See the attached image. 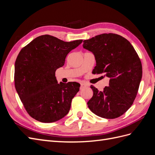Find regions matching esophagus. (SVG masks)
Segmentation results:
<instances>
[{"mask_svg": "<svg viewBox=\"0 0 155 155\" xmlns=\"http://www.w3.org/2000/svg\"><path fill=\"white\" fill-rule=\"evenodd\" d=\"M87 84L84 83H81V87H80V89H83L84 88H85L87 87Z\"/></svg>", "mask_w": 155, "mask_h": 155, "instance_id": "obj_1", "label": "esophagus"}]
</instances>
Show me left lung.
I'll use <instances>...</instances> for the list:
<instances>
[{"label":"left lung","instance_id":"left-lung-1","mask_svg":"<svg viewBox=\"0 0 155 155\" xmlns=\"http://www.w3.org/2000/svg\"><path fill=\"white\" fill-rule=\"evenodd\" d=\"M83 46L95 56L94 74L105 73L109 85L99 91L93 85L87 102L96 115L107 119L121 116L133 105L142 76L139 56L130 42L115 34H103L83 41Z\"/></svg>","mask_w":155,"mask_h":155}]
</instances>
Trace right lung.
Returning <instances> with one entry per match:
<instances>
[{
    "mask_svg": "<svg viewBox=\"0 0 155 155\" xmlns=\"http://www.w3.org/2000/svg\"><path fill=\"white\" fill-rule=\"evenodd\" d=\"M82 42H64L43 35L20 51L15 61L14 81L18 96L31 118L51 123L68 113L80 84L58 83L55 73L64 64L67 54Z\"/></svg>",
    "mask_w": 155,
    "mask_h": 155,
    "instance_id": "1",
    "label": "right lung"
}]
</instances>
